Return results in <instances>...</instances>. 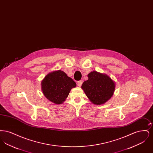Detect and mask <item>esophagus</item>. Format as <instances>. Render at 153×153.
Listing matches in <instances>:
<instances>
[{"label": "esophagus", "instance_id": "1", "mask_svg": "<svg viewBox=\"0 0 153 153\" xmlns=\"http://www.w3.org/2000/svg\"><path fill=\"white\" fill-rule=\"evenodd\" d=\"M82 82H83V81H82V80H80V81H77V85H78L79 87H81V85H82Z\"/></svg>", "mask_w": 153, "mask_h": 153}]
</instances>
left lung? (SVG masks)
Wrapping results in <instances>:
<instances>
[{
  "label": "left lung",
  "mask_w": 153,
  "mask_h": 153,
  "mask_svg": "<svg viewBox=\"0 0 153 153\" xmlns=\"http://www.w3.org/2000/svg\"><path fill=\"white\" fill-rule=\"evenodd\" d=\"M88 80L82 84L84 90L90 101L96 105H100L108 101L115 90V83L106 74L94 71L88 75Z\"/></svg>",
  "instance_id": "1"
}]
</instances>
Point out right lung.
<instances>
[{"instance_id": "obj_1", "label": "right lung", "mask_w": 153, "mask_h": 153, "mask_svg": "<svg viewBox=\"0 0 153 153\" xmlns=\"http://www.w3.org/2000/svg\"><path fill=\"white\" fill-rule=\"evenodd\" d=\"M42 89L45 96L51 102L59 104L64 102L76 82L61 71L49 73L42 81Z\"/></svg>"}]
</instances>
